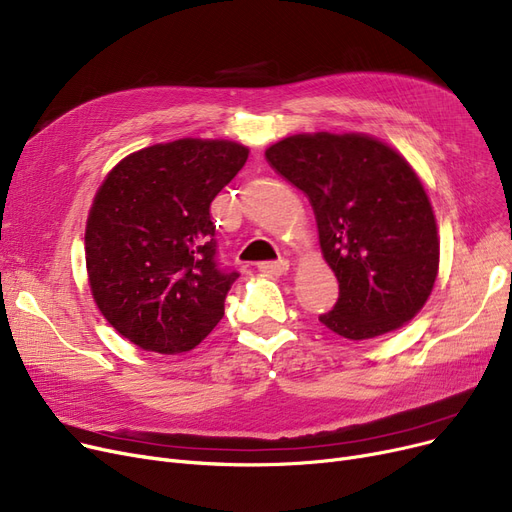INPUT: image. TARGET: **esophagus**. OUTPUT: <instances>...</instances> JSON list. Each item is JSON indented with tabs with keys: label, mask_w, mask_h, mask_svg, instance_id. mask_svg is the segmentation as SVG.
Wrapping results in <instances>:
<instances>
[{
	"label": "esophagus",
	"mask_w": 512,
	"mask_h": 512,
	"mask_svg": "<svg viewBox=\"0 0 512 512\" xmlns=\"http://www.w3.org/2000/svg\"><path fill=\"white\" fill-rule=\"evenodd\" d=\"M258 269L262 273H269V275H285L289 271V262L287 260H269V262H260Z\"/></svg>",
	"instance_id": "obj_1"
}]
</instances>
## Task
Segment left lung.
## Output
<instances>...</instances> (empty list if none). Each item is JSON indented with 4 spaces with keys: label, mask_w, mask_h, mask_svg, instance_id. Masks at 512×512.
Listing matches in <instances>:
<instances>
[{
    "label": "left lung",
    "mask_w": 512,
    "mask_h": 512,
    "mask_svg": "<svg viewBox=\"0 0 512 512\" xmlns=\"http://www.w3.org/2000/svg\"><path fill=\"white\" fill-rule=\"evenodd\" d=\"M266 160L306 193L339 283L333 310L319 321L346 339L408 323L427 302L440 264L435 216L410 164L358 133L285 137Z\"/></svg>",
    "instance_id": "left-lung-1"
}]
</instances>
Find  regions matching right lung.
<instances>
[{
  "instance_id": "right-lung-1",
  "label": "right lung",
  "mask_w": 512,
  "mask_h": 512,
  "mask_svg": "<svg viewBox=\"0 0 512 512\" xmlns=\"http://www.w3.org/2000/svg\"><path fill=\"white\" fill-rule=\"evenodd\" d=\"M246 160L233 141L158 143L120 160L97 189L85 231L91 294L135 346L181 354L223 319L239 273L216 258L210 204Z\"/></svg>"
}]
</instances>
